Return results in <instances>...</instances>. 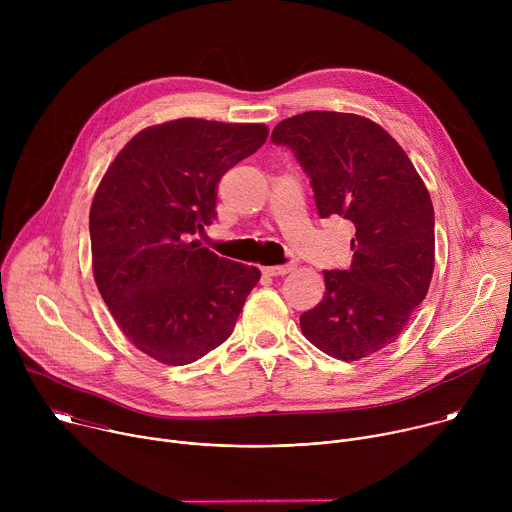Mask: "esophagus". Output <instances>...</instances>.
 <instances>
[{"instance_id":"esophagus-1","label":"esophagus","mask_w":512,"mask_h":512,"mask_svg":"<svg viewBox=\"0 0 512 512\" xmlns=\"http://www.w3.org/2000/svg\"><path fill=\"white\" fill-rule=\"evenodd\" d=\"M291 269H294V265H273V267H261V271H263L265 275H271V277L285 275V273H289Z\"/></svg>"}]
</instances>
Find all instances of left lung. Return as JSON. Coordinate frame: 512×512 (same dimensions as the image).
Instances as JSON below:
<instances>
[{
	"label": "left lung",
	"instance_id": "8db88e82",
	"mask_svg": "<svg viewBox=\"0 0 512 512\" xmlns=\"http://www.w3.org/2000/svg\"><path fill=\"white\" fill-rule=\"evenodd\" d=\"M310 176L318 214L354 225L348 269L324 271L322 302L300 316L304 336L338 360L399 338L433 275V204L401 145L354 113L308 111L271 133Z\"/></svg>",
	"mask_w": 512,
	"mask_h": 512
}]
</instances>
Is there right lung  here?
<instances>
[{"mask_svg":"<svg viewBox=\"0 0 512 512\" xmlns=\"http://www.w3.org/2000/svg\"><path fill=\"white\" fill-rule=\"evenodd\" d=\"M263 123L184 117L133 135L89 214L93 275L127 340L182 367L233 332L261 271L194 241L216 216V186L267 139Z\"/></svg>","mask_w":512,"mask_h":512,"instance_id":"1","label":"right lung"}]
</instances>
